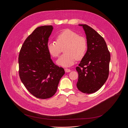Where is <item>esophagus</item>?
<instances>
[{
  "instance_id": "obj_1",
  "label": "esophagus",
  "mask_w": 128,
  "mask_h": 128,
  "mask_svg": "<svg viewBox=\"0 0 128 128\" xmlns=\"http://www.w3.org/2000/svg\"><path fill=\"white\" fill-rule=\"evenodd\" d=\"M64 70H65V72H71V70H70V69H68V68H66V69Z\"/></svg>"
}]
</instances>
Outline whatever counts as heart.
I'll return each mask as SVG.
<instances>
[{"mask_svg":"<svg viewBox=\"0 0 128 128\" xmlns=\"http://www.w3.org/2000/svg\"><path fill=\"white\" fill-rule=\"evenodd\" d=\"M47 50L50 55L56 58L64 47V54L56 60V64L62 66L68 67L75 63L76 58L80 60L86 54L88 44L85 37L80 36L76 32L66 30L56 36V42L50 41L47 43Z\"/></svg>","mask_w":128,"mask_h":128,"instance_id":"b5f03b06","label":"heart"}]
</instances>
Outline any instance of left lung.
Segmentation results:
<instances>
[{
	"instance_id": "8db88e82",
	"label": "left lung",
	"mask_w": 128,
	"mask_h": 128,
	"mask_svg": "<svg viewBox=\"0 0 128 128\" xmlns=\"http://www.w3.org/2000/svg\"><path fill=\"white\" fill-rule=\"evenodd\" d=\"M85 31L87 51L76 70L78 73L76 84L80 91L92 94L106 83L109 75L110 54L104 38L87 24H79Z\"/></svg>"
}]
</instances>
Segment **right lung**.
I'll use <instances>...</instances> for the list:
<instances>
[{
    "label": "right lung",
    "instance_id": "obj_1",
    "mask_svg": "<svg viewBox=\"0 0 128 128\" xmlns=\"http://www.w3.org/2000/svg\"><path fill=\"white\" fill-rule=\"evenodd\" d=\"M52 26L37 28L24 42L18 55L19 76L31 94L46 99L56 92L60 80L65 73L54 64L47 50Z\"/></svg>",
    "mask_w": 128,
    "mask_h": 128
}]
</instances>
